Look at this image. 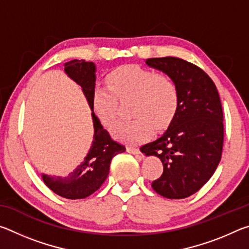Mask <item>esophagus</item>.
<instances>
[{"instance_id":"1","label":"esophagus","mask_w":249,"mask_h":249,"mask_svg":"<svg viewBox=\"0 0 249 249\" xmlns=\"http://www.w3.org/2000/svg\"><path fill=\"white\" fill-rule=\"evenodd\" d=\"M127 151L133 155H141V150L136 147H127Z\"/></svg>"}]
</instances>
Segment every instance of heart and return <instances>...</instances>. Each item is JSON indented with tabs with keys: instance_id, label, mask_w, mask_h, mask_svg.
Listing matches in <instances>:
<instances>
[{
	"instance_id": "1",
	"label": "heart",
	"mask_w": 249,
	"mask_h": 249,
	"mask_svg": "<svg viewBox=\"0 0 249 249\" xmlns=\"http://www.w3.org/2000/svg\"><path fill=\"white\" fill-rule=\"evenodd\" d=\"M108 86H95L92 107L99 121L109 126L115 120L120 99L134 96L129 121H119L112 134L122 142L138 144L148 137L153 126L163 128L171 123L178 112L179 91L167 75L150 69L128 65L113 70L107 75Z\"/></svg>"
}]
</instances>
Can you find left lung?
Instances as JSON below:
<instances>
[{"mask_svg":"<svg viewBox=\"0 0 249 249\" xmlns=\"http://www.w3.org/2000/svg\"><path fill=\"white\" fill-rule=\"evenodd\" d=\"M146 64L174 80L179 107L158 140L141 147L161 160L163 172L151 187L168 199H184L213 176L222 157L224 125L215 84L199 67L176 57L149 58Z\"/></svg>","mask_w":249,"mask_h":249,"instance_id":"1","label":"left lung"}]
</instances>
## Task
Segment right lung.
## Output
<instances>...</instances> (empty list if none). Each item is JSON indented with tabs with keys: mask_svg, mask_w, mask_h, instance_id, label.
<instances>
[{
	"mask_svg": "<svg viewBox=\"0 0 249 249\" xmlns=\"http://www.w3.org/2000/svg\"><path fill=\"white\" fill-rule=\"evenodd\" d=\"M95 65L86 60H71L65 64V72L82 88L92 111L94 136L84 161L66 177L41 175L45 184L56 195L70 200L91 196L107 179L112 158L126 150L125 146L113 141L94 114L92 92L95 88Z\"/></svg>",
	"mask_w": 249,
	"mask_h": 249,
	"instance_id": "obj_1",
	"label": "right lung"
}]
</instances>
